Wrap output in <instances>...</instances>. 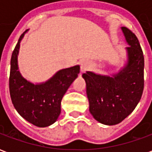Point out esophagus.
Wrapping results in <instances>:
<instances>
[{
	"instance_id": "1",
	"label": "esophagus",
	"mask_w": 152,
	"mask_h": 152,
	"mask_svg": "<svg viewBox=\"0 0 152 152\" xmlns=\"http://www.w3.org/2000/svg\"><path fill=\"white\" fill-rule=\"evenodd\" d=\"M91 66H92L91 63L89 62V61H87V60L81 62V63H80V72H85L86 70L89 69L91 67Z\"/></svg>"
}]
</instances>
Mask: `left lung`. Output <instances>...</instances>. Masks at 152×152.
Segmentation results:
<instances>
[{
	"label": "left lung",
	"mask_w": 152,
	"mask_h": 152,
	"mask_svg": "<svg viewBox=\"0 0 152 152\" xmlns=\"http://www.w3.org/2000/svg\"><path fill=\"white\" fill-rule=\"evenodd\" d=\"M125 40L127 60L117 72L101 75L86 72L89 112L101 124L115 125L127 117L139 102L144 86V57L137 37L121 27Z\"/></svg>",
	"instance_id": "obj_1"
}]
</instances>
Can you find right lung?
<instances>
[{
	"label": "right lung",
	"instance_id": "right-lung-1",
	"mask_svg": "<svg viewBox=\"0 0 152 152\" xmlns=\"http://www.w3.org/2000/svg\"><path fill=\"white\" fill-rule=\"evenodd\" d=\"M20 36L10 60V94L15 108L29 123L40 128L53 124L61 113V101L72 83L77 78L80 66L58 71L51 78L41 83H32L22 76L18 64Z\"/></svg>",
	"mask_w": 152,
	"mask_h": 152
}]
</instances>
